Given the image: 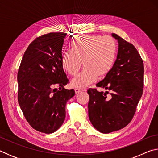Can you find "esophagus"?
Segmentation results:
<instances>
[{
    "mask_svg": "<svg viewBox=\"0 0 158 158\" xmlns=\"http://www.w3.org/2000/svg\"><path fill=\"white\" fill-rule=\"evenodd\" d=\"M85 90L84 89H76L75 90H74V91H75V93L76 94H78V93H79L80 92H82V91H84Z\"/></svg>",
    "mask_w": 158,
    "mask_h": 158,
    "instance_id": "34e87169",
    "label": "esophagus"
}]
</instances>
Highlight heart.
Segmentation results:
<instances>
[{
    "label": "heart",
    "mask_w": 158,
    "mask_h": 158,
    "mask_svg": "<svg viewBox=\"0 0 158 158\" xmlns=\"http://www.w3.org/2000/svg\"><path fill=\"white\" fill-rule=\"evenodd\" d=\"M70 49L62 53V65L70 75H75L81 68L82 60L85 67L72 80L74 88L84 89L96 81L99 74H107L116 57L117 44L110 36L84 35L77 37L69 42Z\"/></svg>",
    "instance_id": "b5f03b06"
}]
</instances>
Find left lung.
Listing matches in <instances>:
<instances>
[{
	"label": "left lung",
	"mask_w": 158,
	"mask_h": 158,
	"mask_svg": "<svg viewBox=\"0 0 158 158\" xmlns=\"http://www.w3.org/2000/svg\"><path fill=\"white\" fill-rule=\"evenodd\" d=\"M111 36L118 43L116 60L105 79L96 86L111 90L99 92L88 90L90 100L89 116L99 132L110 133L125 127L135 115L143 89V63L133 45L120 36Z\"/></svg>",
	"instance_id": "left-lung-1"
}]
</instances>
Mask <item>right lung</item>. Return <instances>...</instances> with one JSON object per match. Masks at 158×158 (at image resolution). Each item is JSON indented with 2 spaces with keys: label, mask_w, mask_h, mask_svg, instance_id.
I'll return each mask as SVG.
<instances>
[{
  "label": "right lung",
  "mask_w": 158,
  "mask_h": 158,
  "mask_svg": "<svg viewBox=\"0 0 158 158\" xmlns=\"http://www.w3.org/2000/svg\"><path fill=\"white\" fill-rule=\"evenodd\" d=\"M65 33H50L29 44L18 71V102L26 121L39 132L51 134L65 118V105L75 94L62 65ZM56 87L59 88L58 90Z\"/></svg>",
  "instance_id": "right-lung-1"
}]
</instances>
